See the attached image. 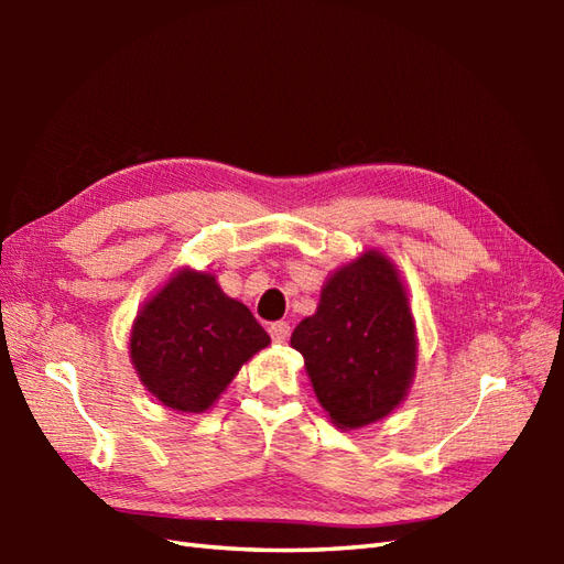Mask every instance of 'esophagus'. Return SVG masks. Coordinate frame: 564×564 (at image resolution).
Listing matches in <instances>:
<instances>
[{
    "instance_id": "esophagus-1",
    "label": "esophagus",
    "mask_w": 564,
    "mask_h": 564,
    "mask_svg": "<svg viewBox=\"0 0 564 564\" xmlns=\"http://www.w3.org/2000/svg\"><path fill=\"white\" fill-rule=\"evenodd\" d=\"M269 334H271V339L275 344H283L285 339L291 337V325H289V322H273V325L269 327Z\"/></svg>"
}]
</instances>
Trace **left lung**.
<instances>
[{"label": "left lung", "mask_w": 564, "mask_h": 564, "mask_svg": "<svg viewBox=\"0 0 564 564\" xmlns=\"http://www.w3.org/2000/svg\"><path fill=\"white\" fill-rule=\"evenodd\" d=\"M291 344L305 358L319 404L339 429L390 414L410 388L416 364L414 319L392 263L366 251L339 269L317 313L295 327Z\"/></svg>", "instance_id": "left-lung-1"}]
</instances>
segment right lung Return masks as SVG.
Segmentation results:
<instances>
[{
	"label": "right lung",
	"instance_id": "add662e5",
	"mask_svg": "<svg viewBox=\"0 0 564 564\" xmlns=\"http://www.w3.org/2000/svg\"><path fill=\"white\" fill-rule=\"evenodd\" d=\"M269 341L249 307L227 297L210 273L178 271L140 310L130 358L162 404L203 412Z\"/></svg>",
	"mask_w": 564,
	"mask_h": 564
}]
</instances>
